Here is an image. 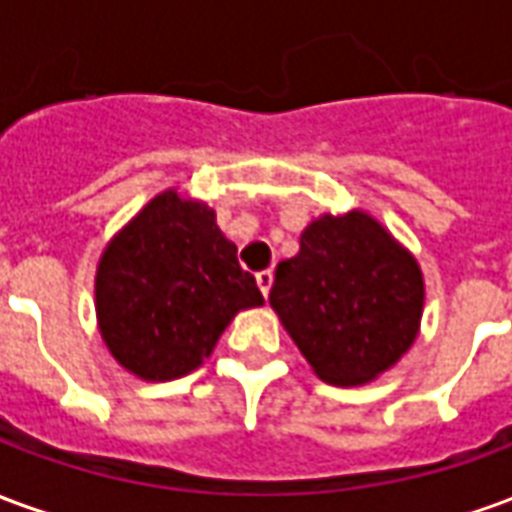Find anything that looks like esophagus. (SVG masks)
I'll list each match as a JSON object with an SVG mask.
<instances>
[{
  "label": "esophagus",
  "instance_id": "34e87169",
  "mask_svg": "<svg viewBox=\"0 0 512 512\" xmlns=\"http://www.w3.org/2000/svg\"><path fill=\"white\" fill-rule=\"evenodd\" d=\"M271 285H274V274H271V271H260V274H257V288L263 290V296H268Z\"/></svg>",
  "mask_w": 512,
  "mask_h": 512
}]
</instances>
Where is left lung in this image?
<instances>
[{"label": "left lung", "mask_w": 512, "mask_h": 512, "mask_svg": "<svg viewBox=\"0 0 512 512\" xmlns=\"http://www.w3.org/2000/svg\"><path fill=\"white\" fill-rule=\"evenodd\" d=\"M271 307L315 376L367 384L406 354L419 332L425 282L414 255L365 211L326 213L282 260Z\"/></svg>", "instance_id": "1"}]
</instances>
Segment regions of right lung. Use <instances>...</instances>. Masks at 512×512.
I'll return each instance as SVG.
<instances>
[{"mask_svg":"<svg viewBox=\"0 0 512 512\" xmlns=\"http://www.w3.org/2000/svg\"><path fill=\"white\" fill-rule=\"evenodd\" d=\"M255 277L200 200L167 189L109 241L95 274V312L109 354L145 381L197 370L233 321L260 307Z\"/></svg>","mask_w":512,"mask_h":512,"instance_id":"obj_1","label":"right lung"}]
</instances>
